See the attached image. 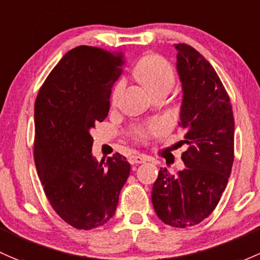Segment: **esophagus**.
<instances>
[{
	"instance_id": "1",
	"label": "esophagus",
	"mask_w": 260,
	"mask_h": 260,
	"mask_svg": "<svg viewBox=\"0 0 260 260\" xmlns=\"http://www.w3.org/2000/svg\"><path fill=\"white\" fill-rule=\"evenodd\" d=\"M147 160L146 157L143 155H131L129 163L131 165H139V163H144Z\"/></svg>"
}]
</instances>
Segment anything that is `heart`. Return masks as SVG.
<instances>
[{
	"label": "heart",
	"instance_id": "1",
	"mask_svg": "<svg viewBox=\"0 0 260 260\" xmlns=\"http://www.w3.org/2000/svg\"><path fill=\"white\" fill-rule=\"evenodd\" d=\"M136 76H137L139 82L146 87V89L152 97L159 93H169L171 89L173 88L174 83H176L173 68L171 67L168 62L160 58L159 56H155V54L143 57L138 62L137 67H136ZM123 86H124V81L121 80L114 87L113 97L118 94ZM162 128V124L154 123L148 129L139 131L138 136L141 138H147L152 133L160 132Z\"/></svg>",
	"mask_w": 260,
	"mask_h": 260
}]
</instances>
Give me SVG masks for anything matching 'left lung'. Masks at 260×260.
Here are the masks:
<instances>
[{
    "instance_id": "1",
    "label": "left lung",
    "mask_w": 260,
    "mask_h": 260,
    "mask_svg": "<svg viewBox=\"0 0 260 260\" xmlns=\"http://www.w3.org/2000/svg\"><path fill=\"white\" fill-rule=\"evenodd\" d=\"M182 84L178 124L188 146L177 176L160 168L152 188L158 218L176 228L201 223L214 210L234 159V118L231 100L212 64L190 46L174 45Z\"/></svg>"
}]
</instances>
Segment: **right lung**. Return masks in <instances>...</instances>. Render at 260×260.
<instances>
[{
	"mask_svg": "<svg viewBox=\"0 0 260 260\" xmlns=\"http://www.w3.org/2000/svg\"><path fill=\"white\" fill-rule=\"evenodd\" d=\"M123 52L78 46L62 57L35 103V163L52 208L77 229L98 228L114 215L129 176L125 157L98 162L95 123L108 116L112 87L122 75Z\"/></svg>",
	"mask_w": 260,
	"mask_h": 260,
	"instance_id": "1",
	"label": "right lung"
}]
</instances>
